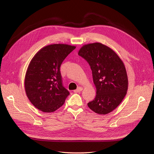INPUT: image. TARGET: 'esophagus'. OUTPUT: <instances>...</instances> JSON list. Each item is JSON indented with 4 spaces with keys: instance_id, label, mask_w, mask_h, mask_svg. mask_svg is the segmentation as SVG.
Returning a JSON list of instances; mask_svg holds the SVG:
<instances>
[{
    "instance_id": "1",
    "label": "esophagus",
    "mask_w": 154,
    "mask_h": 154,
    "mask_svg": "<svg viewBox=\"0 0 154 154\" xmlns=\"http://www.w3.org/2000/svg\"><path fill=\"white\" fill-rule=\"evenodd\" d=\"M82 90H83V88H82V87H79L77 88V89L74 90V92H76V93H78V92H80Z\"/></svg>"
}]
</instances>
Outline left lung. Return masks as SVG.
Here are the masks:
<instances>
[{"instance_id":"obj_1","label":"left lung","mask_w":154,"mask_h":154,"mask_svg":"<svg viewBox=\"0 0 154 154\" xmlns=\"http://www.w3.org/2000/svg\"><path fill=\"white\" fill-rule=\"evenodd\" d=\"M78 54L91 66L96 88L95 98L87 103L88 106L98 114L111 112L122 103L128 90L123 61L115 51L99 42L83 45Z\"/></svg>"}]
</instances>
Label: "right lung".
Masks as SVG:
<instances>
[{"label":"right lung","instance_id":"obj_1","mask_svg":"<svg viewBox=\"0 0 154 154\" xmlns=\"http://www.w3.org/2000/svg\"><path fill=\"white\" fill-rule=\"evenodd\" d=\"M76 46L55 44L45 46L31 60L24 79L26 95L36 108L53 112L63 104L69 92L62 85L60 67Z\"/></svg>","mask_w":154,"mask_h":154}]
</instances>
